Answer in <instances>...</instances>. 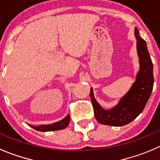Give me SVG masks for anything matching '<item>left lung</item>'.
Instances as JSON below:
<instances>
[{
  "label": "left lung",
  "mask_w": 160,
  "mask_h": 160,
  "mask_svg": "<svg viewBox=\"0 0 160 160\" xmlns=\"http://www.w3.org/2000/svg\"><path fill=\"white\" fill-rule=\"evenodd\" d=\"M137 38V50L139 57L140 70L136 80L129 91L121 99L118 104L111 110H104L93 98L92 88L90 99L97 121L103 125L122 126L136 118L143 111L153 88L152 62L147 49L146 42L139 36L138 30L135 29Z\"/></svg>",
  "instance_id": "left-lung-1"
}]
</instances>
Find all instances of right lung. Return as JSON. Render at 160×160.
Segmentation results:
<instances>
[{"label": "right lung", "mask_w": 160, "mask_h": 160, "mask_svg": "<svg viewBox=\"0 0 160 160\" xmlns=\"http://www.w3.org/2000/svg\"><path fill=\"white\" fill-rule=\"evenodd\" d=\"M70 115H67L65 118L62 120L59 121V122H56V123L52 124V125H41V126H32L30 125L32 128L34 129L39 131V132H49V131H56V130H60L63 129L66 127L68 126L69 123H70Z\"/></svg>", "instance_id": "add662e5"}]
</instances>
